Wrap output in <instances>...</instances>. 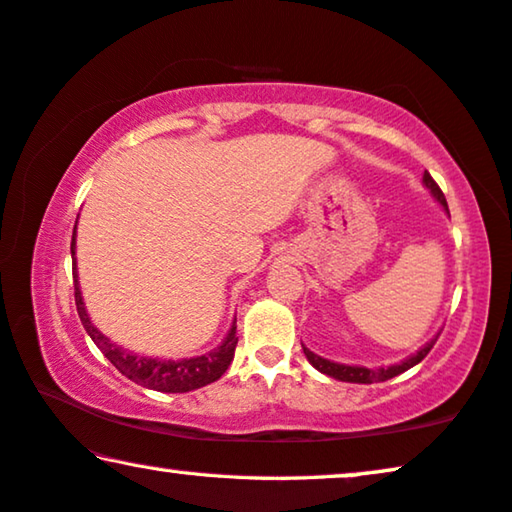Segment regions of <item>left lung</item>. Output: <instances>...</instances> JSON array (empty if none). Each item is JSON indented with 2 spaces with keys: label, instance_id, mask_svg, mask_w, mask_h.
I'll list each match as a JSON object with an SVG mask.
<instances>
[{
  "label": "left lung",
  "instance_id": "1",
  "mask_svg": "<svg viewBox=\"0 0 512 512\" xmlns=\"http://www.w3.org/2000/svg\"><path fill=\"white\" fill-rule=\"evenodd\" d=\"M423 183L427 186V190L434 195V200H437L441 207L448 211V204H446V197L441 193V188L437 186V181L430 177V172L423 174ZM434 342L437 338L427 342L425 347L418 349L416 354H411L409 358H404L402 363H395V365H388V368H379V370H370V368H361V365H342V363H333V361H326V358L312 354L308 347H303V354L308 361L312 363V368H317L319 372H324V375H329L338 381H349V384H375V381H386V379H393L402 375V372H407L409 368H414L416 363H421L423 358L430 354V349L434 347Z\"/></svg>",
  "mask_w": 512,
  "mask_h": 512
}]
</instances>
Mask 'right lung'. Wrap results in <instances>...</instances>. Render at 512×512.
Listing matches in <instances>:
<instances>
[{
	"label": "right lung",
	"instance_id": "add662e5",
	"mask_svg": "<svg viewBox=\"0 0 512 512\" xmlns=\"http://www.w3.org/2000/svg\"><path fill=\"white\" fill-rule=\"evenodd\" d=\"M71 255L75 264V227H73ZM73 285H75V305H78L80 322L89 333V338L94 340V345L101 349L103 356L108 358L114 368H117L121 375H126L128 379L135 381V384L151 388V391H160V393H188L220 379L225 375V370L230 368L236 342H239L234 324L230 333H227V338L223 340V345L204 356L181 358V361H160V358L137 356L128 352V349H121L119 345H114L110 338H105V335L91 324V319L85 310V303H82V292L78 285V271H75V266H73Z\"/></svg>",
	"mask_w": 512,
	"mask_h": 512
}]
</instances>
